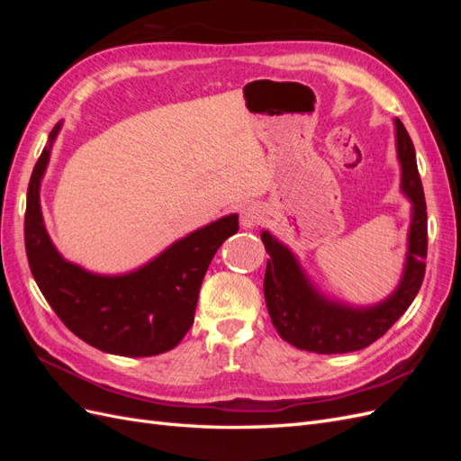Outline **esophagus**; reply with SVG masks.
I'll return each mask as SVG.
<instances>
[{"instance_id": "esophagus-1", "label": "esophagus", "mask_w": 461, "mask_h": 461, "mask_svg": "<svg viewBox=\"0 0 461 461\" xmlns=\"http://www.w3.org/2000/svg\"><path fill=\"white\" fill-rule=\"evenodd\" d=\"M261 219H263V209H261L259 203L252 202V203H246V205L242 207L240 221H242V225H244L246 229H252V227L259 225Z\"/></svg>"}]
</instances>
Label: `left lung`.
Returning a JSON list of instances; mask_svg holds the SVG:
<instances>
[{"label": "left lung", "mask_w": 461, "mask_h": 461, "mask_svg": "<svg viewBox=\"0 0 461 461\" xmlns=\"http://www.w3.org/2000/svg\"><path fill=\"white\" fill-rule=\"evenodd\" d=\"M396 146L402 163V190L413 203L408 259L394 294L373 308L356 310L325 300L308 283L290 249L263 230L267 249V269L263 294L271 323L288 344L315 354H346L364 350L403 315L425 278L427 258V203L420 171H417L411 138L396 119Z\"/></svg>", "instance_id": "obj_1"}]
</instances>
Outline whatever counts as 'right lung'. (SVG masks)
Masks as SVG:
<instances>
[{"mask_svg": "<svg viewBox=\"0 0 461 461\" xmlns=\"http://www.w3.org/2000/svg\"><path fill=\"white\" fill-rule=\"evenodd\" d=\"M59 127L50 132L26 194L24 246L34 281L65 327L97 350L127 357L169 352L192 327L203 275L219 246L239 232V217L198 229L129 275L80 269L53 248L40 209V180Z\"/></svg>", "mask_w": 461, "mask_h": 461, "instance_id": "obj_1", "label": "right lung"}]
</instances>
